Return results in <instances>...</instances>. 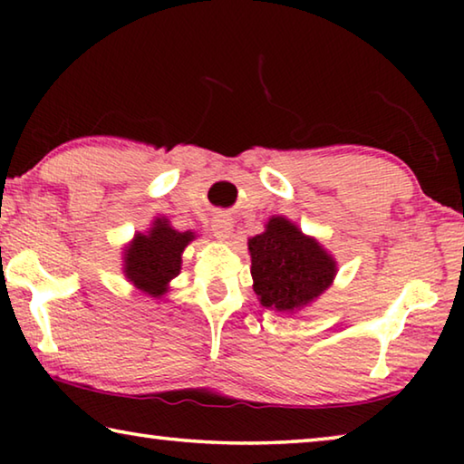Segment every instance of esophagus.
Wrapping results in <instances>:
<instances>
[{
	"instance_id": "1",
	"label": "esophagus",
	"mask_w": 464,
	"mask_h": 464,
	"mask_svg": "<svg viewBox=\"0 0 464 464\" xmlns=\"http://www.w3.org/2000/svg\"><path fill=\"white\" fill-rule=\"evenodd\" d=\"M210 231H213L215 237L218 241H227L231 237V231H233V221L229 217L225 215H217L213 218V223H210Z\"/></svg>"
}]
</instances>
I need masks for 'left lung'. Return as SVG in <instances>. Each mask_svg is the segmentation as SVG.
<instances>
[{
    "instance_id": "8db88e82",
    "label": "left lung",
    "mask_w": 464,
    "mask_h": 464,
    "mask_svg": "<svg viewBox=\"0 0 464 464\" xmlns=\"http://www.w3.org/2000/svg\"><path fill=\"white\" fill-rule=\"evenodd\" d=\"M254 293L262 307L293 315L311 307L334 285L337 262L321 243L286 217L247 239Z\"/></svg>"
}]
</instances>
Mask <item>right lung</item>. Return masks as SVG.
<instances>
[{"label":"right lung","instance_id":"obj_1","mask_svg":"<svg viewBox=\"0 0 464 464\" xmlns=\"http://www.w3.org/2000/svg\"><path fill=\"white\" fill-rule=\"evenodd\" d=\"M196 235L178 231L169 218L155 217L147 231H137L122 247V274L132 286L153 298L169 290V282L182 270V254Z\"/></svg>","mask_w":464,"mask_h":464}]
</instances>
